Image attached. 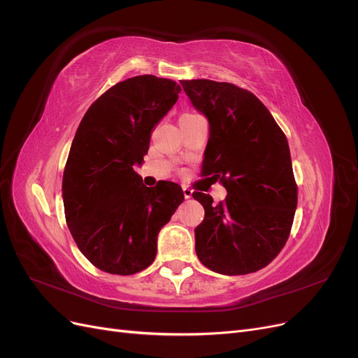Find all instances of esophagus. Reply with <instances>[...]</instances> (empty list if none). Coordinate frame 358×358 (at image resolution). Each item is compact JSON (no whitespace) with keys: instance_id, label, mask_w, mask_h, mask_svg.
Returning a JSON list of instances; mask_svg holds the SVG:
<instances>
[{"instance_id":"1","label":"esophagus","mask_w":358,"mask_h":358,"mask_svg":"<svg viewBox=\"0 0 358 358\" xmlns=\"http://www.w3.org/2000/svg\"><path fill=\"white\" fill-rule=\"evenodd\" d=\"M182 191H183V197H185L187 200L192 197V189L188 188V187H182Z\"/></svg>"}]
</instances>
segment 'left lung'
<instances>
[{"label": "left lung", "instance_id": "obj_1", "mask_svg": "<svg viewBox=\"0 0 358 358\" xmlns=\"http://www.w3.org/2000/svg\"><path fill=\"white\" fill-rule=\"evenodd\" d=\"M180 85L209 121L203 176L220 179L229 192L220 204L192 192L204 208L196 229L197 257L221 275L257 272L287 243L297 208L287 137L252 92L208 79Z\"/></svg>", "mask_w": 358, "mask_h": 358}]
</instances>
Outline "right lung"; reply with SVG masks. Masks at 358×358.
<instances>
[{
	"instance_id": "obj_1",
	"label": "right lung",
	"mask_w": 358,
	"mask_h": 358,
	"mask_svg": "<svg viewBox=\"0 0 358 358\" xmlns=\"http://www.w3.org/2000/svg\"><path fill=\"white\" fill-rule=\"evenodd\" d=\"M180 86L152 74L119 82L96 99L73 138L62 178L66 221L80 252L103 272L134 275L152 264L157 237L182 188L145 187L134 171L150 134L179 99Z\"/></svg>"
}]
</instances>
